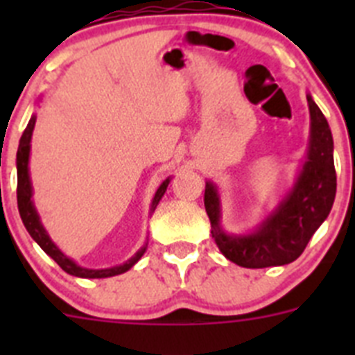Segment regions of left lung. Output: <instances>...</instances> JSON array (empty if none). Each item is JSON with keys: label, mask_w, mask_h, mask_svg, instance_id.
I'll list each match as a JSON object with an SVG mask.
<instances>
[{"label": "left lung", "mask_w": 355, "mask_h": 355, "mask_svg": "<svg viewBox=\"0 0 355 355\" xmlns=\"http://www.w3.org/2000/svg\"><path fill=\"white\" fill-rule=\"evenodd\" d=\"M311 131L307 158L286 197L249 234H229L220 225V200L211 181L206 183L205 208L211 222V236L229 261L245 268H266L295 261L316 229L331 213L336 197L334 142L322 110L307 96Z\"/></svg>", "instance_id": "8db88e82"}]
</instances>
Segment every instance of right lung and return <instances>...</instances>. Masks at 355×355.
Returning a JSON list of instances; mask_svg holds the SVG:
<instances>
[{"label": "right lung", "mask_w": 355, "mask_h": 355, "mask_svg": "<svg viewBox=\"0 0 355 355\" xmlns=\"http://www.w3.org/2000/svg\"><path fill=\"white\" fill-rule=\"evenodd\" d=\"M33 128H35V115H31L30 122H28L26 130H24L23 137L19 140V149H17V208L19 215L23 218V224L26 227V231L30 233V236L37 241L40 245V249L44 252L51 256L58 265H60L62 270H65L67 274L76 275V277H85V279H103V277H112V275L124 274L139 261L144 256L147 249V243L135 254L133 258L128 259L126 263H122L119 266H112V268H101V270H92V268H83V266L76 265L71 258H67L64 252H62L58 247L55 245L49 238L48 231L44 229L42 222L39 218V213H37L35 206H33V200H31V196H33V190H31V181H30V172H28V159H30V142H31V133H33ZM168 183H171V178L163 181L159 184V188L156 190L155 199L150 202V211H155L156 206H158L159 199L163 197L165 190H167Z\"/></svg>", "instance_id": "add662e5"}]
</instances>
